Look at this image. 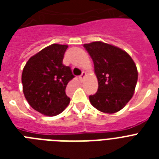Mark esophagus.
<instances>
[{
    "label": "esophagus",
    "instance_id": "1",
    "mask_svg": "<svg viewBox=\"0 0 159 159\" xmlns=\"http://www.w3.org/2000/svg\"><path fill=\"white\" fill-rule=\"evenodd\" d=\"M86 72H83L82 73V75H81V76H80L79 77V79H80V81H81V82H83V81H84V78H85V77H86Z\"/></svg>",
    "mask_w": 159,
    "mask_h": 159
}]
</instances>
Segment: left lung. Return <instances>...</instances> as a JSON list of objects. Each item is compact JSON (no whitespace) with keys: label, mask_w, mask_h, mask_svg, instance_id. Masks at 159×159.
I'll use <instances>...</instances> for the list:
<instances>
[{"label":"left lung","mask_w":159,"mask_h":159,"mask_svg":"<svg viewBox=\"0 0 159 159\" xmlns=\"http://www.w3.org/2000/svg\"><path fill=\"white\" fill-rule=\"evenodd\" d=\"M83 46L93 60L98 80L97 92L89 97L91 104L104 113L120 111L133 97L138 81L134 60L123 49L102 41Z\"/></svg>","instance_id":"obj_1"}]
</instances>
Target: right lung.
I'll return each instance as SVG.
<instances>
[{"label": "right lung", "mask_w": 159, "mask_h": 159, "mask_svg": "<svg viewBox=\"0 0 159 159\" xmlns=\"http://www.w3.org/2000/svg\"><path fill=\"white\" fill-rule=\"evenodd\" d=\"M68 46L53 43L28 60L22 72L23 92L30 106L47 116L62 113L70 102L66 87L74 76L62 64Z\"/></svg>", "instance_id": "right-lung-1"}]
</instances>
